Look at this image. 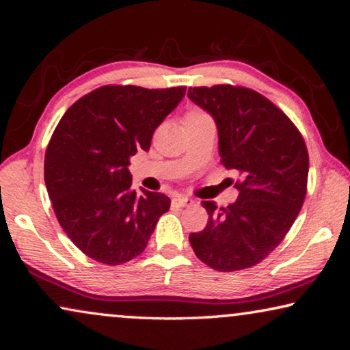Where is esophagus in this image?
Listing matches in <instances>:
<instances>
[{"instance_id": "obj_1", "label": "esophagus", "mask_w": 350, "mask_h": 350, "mask_svg": "<svg viewBox=\"0 0 350 350\" xmlns=\"http://www.w3.org/2000/svg\"><path fill=\"white\" fill-rule=\"evenodd\" d=\"M173 205H176V206H189V205H193V199L185 198V196H176V198H173Z\"/></svg>"}]
</instances>
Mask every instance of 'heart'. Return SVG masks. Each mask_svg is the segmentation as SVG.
<instances>
[{
  "label": "heart",
  "mask_w": 350,
  "mask_h": 350,
  "mask_svg": "<svg viewBox=\"0 0 350 350\" xmlns=\"http://www.w3.org/2000/svg\"><path fill=\"white\" fill-rule=\"evenodd\" d=\"M194 116H202V114H200V112H189L187 117H194Z\"/></svg>",
  "instance_id": "b5f03b06"
}]
</instances>
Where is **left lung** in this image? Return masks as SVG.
Masks as SVG:
<instances>
[{
  "label": "left lung",
  "instance_id": "1",
  "mask_svg": "<svg viewBox=\"0 0 350 350\" xmlns=\"http://www.w3.org/2000/svg\"><path fill=\"white\" fill-rule=\"evenodd\" d=\"M188 97L215 118L221 163L239 174L234 204L204 200L208 222L189 234V244L215 270L253 267L281 244L304 204L306 142L275 103L250 88L196 86Z\"/></svg>",
  "mask_w": 350,
  "mask_h": 350
}]
</instances>
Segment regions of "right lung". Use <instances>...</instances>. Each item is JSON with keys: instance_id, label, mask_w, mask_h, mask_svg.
<instances>
[{"instance_id": "right-lung-1", "label": "right lung", "mask_w": 350, "mask_h": 350, "mask_svg": "<svg viewBox=\"0 0 350 350\" xmlns=\"http://www.w3.org/2000/svg\"><path fill=\"white\" fill-rule=\"evenodd\" d=\"M187 88L146 90L106 85L64 112L47 145L44 182L64 233L106 265L145 250L171 200L131 188L129 157L148 151L152 134L185 96Z\"/></svg>"}]
</instances>
